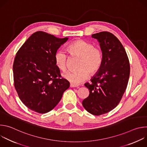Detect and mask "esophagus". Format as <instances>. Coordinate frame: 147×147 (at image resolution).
Returning <instances> with one entry per match:
<instances>
[{"instance_id":"esophagus-1","label":"esophagus","mask_w":147,"mask_h":147,"mask_svg":"<svg viewBox=\"0 0 147 147\" xmlns=\"http://www.w3.org/2000/svg\"><path fill=\"white\" fill-rule=\"evenodd\" d=\"M70 87H71V88H74V87H77V86H76V85H74V84H70Z\"/></svg>"}]
</instances>
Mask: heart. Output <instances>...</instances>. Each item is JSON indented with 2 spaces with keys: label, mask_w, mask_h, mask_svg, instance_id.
<instances>
[{
  "label": "heart",
  "mask_w": 147,
  "mask_h": 147,
  "mask_svg": "<svg viewBox=\"0 0 147 147\" xmlns=\"http://www.w3.org/2000/svg\"><path fill=\"white\" fill-rule=\"evenodd\" d=\"M67 51L71 55L80 57L76 71H67L63 73L62 76L74 85L86 81L90 74H94L100 68L102 62V50L84 40H77L71 43L67 47ZM68 56L66 52L59 49L54 56L55 63L61 71H65L67 65Z\"/></svg>",
  "instance_id": "1"
}]
</instances>
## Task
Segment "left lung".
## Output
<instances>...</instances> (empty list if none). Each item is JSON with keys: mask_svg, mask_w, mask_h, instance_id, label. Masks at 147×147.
<instances>
[{"mask_svg": "<svg viewBox=\"0 0 147 147\" xmlns=\"http://www.w3.org/2000/svg\"><path fill=\"white\" fill-rule=\"evenodd\" d=\"M91 37L99 43L102 62L90 80L91 83L84 84L90 94L82 104L87 112L98 116L117 106L127 86L130 67L126 52L113 34L103 31Z\"/></svg>", "mask_w": 147, "mask_h": 147, "instance_id": "1", "label": "left lung"}]
</instances>
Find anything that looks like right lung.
Segmentation results:
<instances>
[{
	"mask_svg": "<svg viewBox=\"0 0 147 147\" xmlns=\"http://www.w3.org/2000/svg\"><path fill=\"white\" fill-rule=\"evenodd\" d=\"M69 38H58L43 31L32 34L16 53L13 63L14 87L22 102L39 113L52 110L70 87L60 78L56 52Z\"/></svg>",
	"mask_w": 147,
	"mask_h": 147,
	"instance_id": "right-lung-1",
	"label": "right lung"
}]
</instances>
